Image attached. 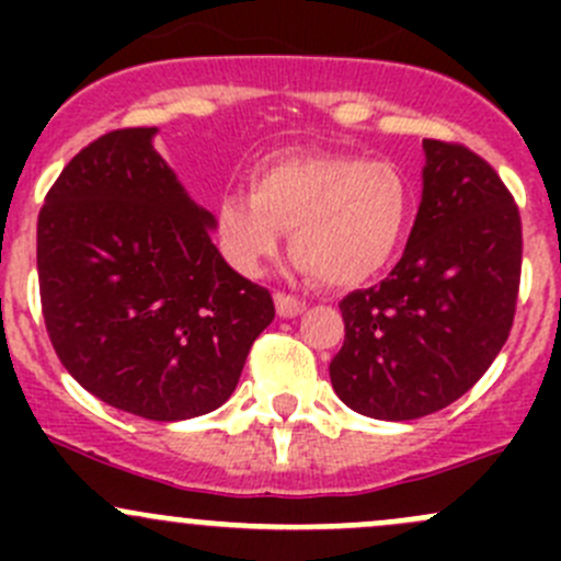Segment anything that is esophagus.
<instances>
[{
	"mask_svg": "<svg viewBox=\"0 0 561 561\" xmlns=\"http://www.w3.org/2000/svg\"><path fill=\"white\" fill-rule=\"evenodd\" d=\"M274 304H276V314L285 317V320L307 312V301H301V298L296 296H287V293H276Z\"/></svg>",
	"mask_w": 561,
	"mask_h": 561,
	"instance_id": "1",
	"label": "esophagus"
}]
</instances>
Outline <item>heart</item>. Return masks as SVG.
<instances>
[{"label": "heart", "instance_id": "1", "mask_svg": "<svg viewBox=\"0 0 561 561\" xmlns=\"http://www.w3.org/2000/svg\"><path fill=\"white\" fill-rule=\"evenodd\" d=\"M410 217L412 186L393 162L293 151L260 162L249 173V195L219 197L214 230L241 274H263L290 230L301 274L355 287L396 257Z\"/></svg>", "mask_w": 561, "mask_h": 561}]
</instances>
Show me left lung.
I'll use <instances>...</instances> for the list:
<instances>
[{"instance_id": "obj_1", "label": "left lung", "mask_w": 561, "mask_h": 561, "mask_svg": "<svg viewBox=\"0 0 561 561\" xmlns=\"http://www.w3.org/2000/svg\"><path fill=\"white\" fill-rule=\"evenodd\" d=\"M423 197L380 285L342 298L331 386L350 410L415 421L485 375L513 328L522 214L500 173L461 144L423 140Z\"/></svg>"}]
</instances>
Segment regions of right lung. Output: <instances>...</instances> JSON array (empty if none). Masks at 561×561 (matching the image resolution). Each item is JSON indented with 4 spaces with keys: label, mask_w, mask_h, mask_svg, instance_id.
Listing matches in <instances>:
<instances>
[{
    "label": "right lung",
    "mask_w": 561,
    "mask_h": 561,
    "mask_svg": "<svg viewBox=\"0 0 561 561\" xmlns=\"http://www.w3.org/2000/svg\"><path fill=\"white\" fill-rule=\"evenodd\" d=\"M154 133L100 135L54 181L37 217L39 301L56 355L89 393L186 421L230 399L274 298L225 263L214 217Z\"/></svg>",
    "instance_id": "right-lung-1"
}]
</instances>
